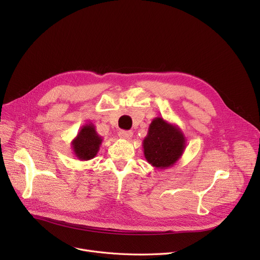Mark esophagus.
<instances>
[{
  "mask_svg": "<svg viewBox=\"0 0 260 260\" xmlns=\"http://www.w3.org/2000/svg\"><path fill=\"white\" fill-rule=\"evenodd\" d=\"M118 135H119V137H120L121 139L129 140V139H132V137H133V132H131V131H120Z\"/></svg>",
  "mask_w": 260,
  "mask_h": 260,
  "instance_id": "obj_1",
  "label": "esophagus"
}]
</instances>
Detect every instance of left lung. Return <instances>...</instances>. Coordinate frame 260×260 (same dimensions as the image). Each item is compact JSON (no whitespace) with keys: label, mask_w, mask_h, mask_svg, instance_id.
Segmentation results:
<instances>
[{"label":"left lung","mask_w":260,"mask_h":260,"mask_svg":"<svg viewBox=\"0 0 260 260\" xmlns=\"http://www.w3.org/2000/svg\"><path fill=\"white\" fill-rule=\"evenodd\" d=\"M185 143L186 139L178 125L157 117L149 124L143 140L144 157L155 169L166 170L181 158Z\"/></svg>","instance_id":"obj_1"}]
</instances>
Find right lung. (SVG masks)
Segmentation results:
<instances>
[{
    "instance_id": "right-lung-1",
    "label": "right lung",
    "mask_w": 260,
    "mask_h": 260,
    "mask_svg": "<svg viewBox=\"0 0 260 260\" xmlns=\"http://www.w3.org/2000/svg\"><path fill=\"white\" fill-rule=\"evenodd\" d=\"M103 138L98 135L92 123H87L79 131L76 138L72 141V148L75 156L81 161H87L98 154Z\"/></svg>"
}]
</instances>
